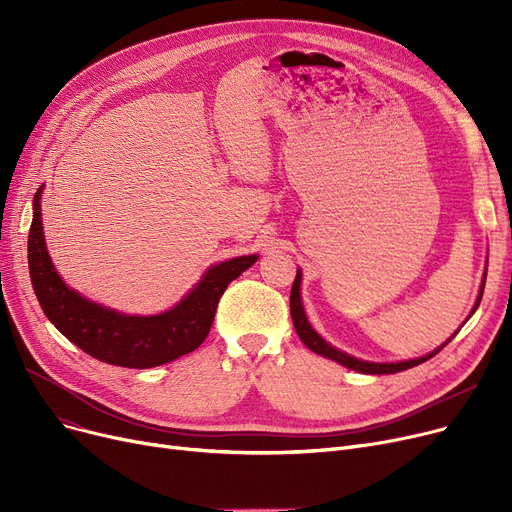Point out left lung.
<instances>
[{
	"label": "left lung",
	"instance_id": "left-lung-1",
	"mask_svg": "<svg viewBox=\"0 0 512 512\" xmlns=\"http://www.w3.org/2000/svg\"><path fill=\"white\" fill-rule=\"evenodd\" d=\"M301 276H303L301 270H297V278H294V284H292V290H290V315H292L294 330H297L299 338L307 344V348H311L313 353H317V355H321V357H328V359H332V361H336V363H340V365H344V367H348V369H353V371L380 375V373H398V371L411 369V367H415V365H419V363H423V361H427V359H432L434 355H438V353L442 351V348H444L456 334H459V332H454L440 348H436L434 353H429V355L419 357V359L398 361V363H371V361H361V359H357V357H351V355H346V353L338 351V348H334L332 344H328L324 338H321V336L311 328L309 319H307V315H305V309H303V301H301ZM483 286H486V274H483V282H481V288H479V297H477V301H475V307H473L471 315H473L475 309L479 307L481 294H483ZM471 315H469V317H471Z\"/></svg>",
	"mask_w": 512,
	"mask_h": 512
}]
</instances>
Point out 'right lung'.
<instances>
[{
  "mask_svg": "<svg viewBox=\"0 0 512 512\" xmlns=\"http://www.w3.org/2000/svg\"><path fill=\"white\" fill-rule=\"evenodd\" d=\"M41 193H35L29 230V270L37 301L70 342L87 355L118 367L147 369L193 353L207 338L215 309L228 284L257 261V255L211 265L199 284L170 311L159 315H124L70 290L45 247Z\"/></svg>",
  "mask_w": 512,
  "mask_h": 512,
  "instance_id": "add662e5",
  "label": "right lung"
}]
</instances>
